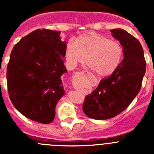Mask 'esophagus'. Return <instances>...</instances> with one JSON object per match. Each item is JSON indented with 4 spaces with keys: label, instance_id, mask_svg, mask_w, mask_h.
<instances>
[{
    "label": "esophagus",
    "instance_id": "34e87169",
    "mask_svg": "<svg viewBox=\"0 0 154 154\" xmlns=\"http://www.w3.org/2000/svg\"><path fill=\"white\" fill-rule=\"evenodd\" d=\"M80 73H81V74H84V72H81Z\"/></svg>",
    "mask_w": 154,
    "mask_h": 154
}]
</instances>
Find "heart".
Listing matches in <instances>:
<instances>
[{
    "instance_id": "obj_1",
    "label": "heart",
    "mask_w": 154,
    "mask_h": 154,
    "mask_svg": "<svg viewBox=\"0 0 154 154\" xmlns=\"http://www.w3.org/2000/svg\"><path fill=\"white\" fill-rule=\"evenodd\" d=\"M65 56L71 67L83 63L87 58L89 67L99 76L112 74L123 56L122 45L108 37L91 33L79 36L74 43L66 45Z\"/></svg>"
}]
</instances>
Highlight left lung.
I'll return each instance as SVG.
<instances>
[{"label": "left lung", "instance_id": "obj_1", "mask_svg": "<svg viewBox=\"0 0 154 154\" xmlns=\"http://www.w3.org/2000/svg\"><path fill=\"white\" fill-rule=\"evenodd\" d=\"M119 41L124 58L112 74L100 81L85 97L83 112L94 119H108L124 111L137 96L146 72V61L140 42L125 30H111Z\"/></svg>", "mask_w": 154, "mask_h": 154}]
</instances>
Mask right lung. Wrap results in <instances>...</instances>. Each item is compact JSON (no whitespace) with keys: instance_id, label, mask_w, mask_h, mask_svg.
<instances>
[{"instance_id":"add662e5","label":"right lung","mask_w":154,"mask_h":154,"mask_svg":"<svg viewBox=\"0 0 154 154\" xmlns=\"http://www.w3.org/2000/svg\"><path fill=\"white\" fill-rule=\"evenodd\" d=\"M60 31L38 29L14 46L7 67L9 97L25 117L48 124L65 94L61 76L67 72L63 57L66 42Z\"/></svg>"}]
</instances>
